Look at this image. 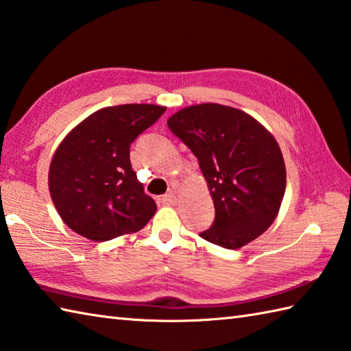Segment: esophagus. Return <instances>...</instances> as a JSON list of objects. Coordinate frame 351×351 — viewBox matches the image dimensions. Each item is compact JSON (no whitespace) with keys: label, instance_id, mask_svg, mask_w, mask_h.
Listing matches in <instances>:
<instances>
[{"label":"esophagus","instance_id":"34e87169","mask_svg":"<svg viewBox=\"0 0 351 351\" xmlns=\"http://www.w3.org/2000/svg\"><path fill=\"white\" fill-rule=\"evenodd\" d=\"M162 203L168 204V206H173V204L177 203V195L174 194V192H168V194L162 197Z\"/></svg>","mask_w":351,"mask_h":351}]
</instances>
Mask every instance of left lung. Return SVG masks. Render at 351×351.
<instances>
[{
	"label": "left lung",
	"mask_w": 351,
	"mask_h": 351,
	"mask_svg": "<svg viewBox=\"0 0 351 351\" xmlns=\"http://www.w3.org/2000/svg\"><path fill=\"white\" fill-rule=\"evenodd\" d=\"M168 127L199 162L215 206L202 238L238 250L267 230L280 210L286 168L277 141L244 110L217 103L188 106Z\"/></svg>",
	"instance_id": "8db88e82"
}]
</instances>
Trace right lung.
<instances>
[{"label":"right lung","mask_w":351,"mask_h":351,"mask_svg":"<svg viewBox=\"0 0 351 351\" xmlns=\"http://www.w3.org/2000/svg\"><path fill=\"white\" fill-rule=\"evenodd\" d=\"M165 106L104 107L77 124L56 148L49 195L71 230L95 242L139 232L157 210L130 163V144Z\"/></svg>","instance_id":"right-lung-1"}]
</instances>
